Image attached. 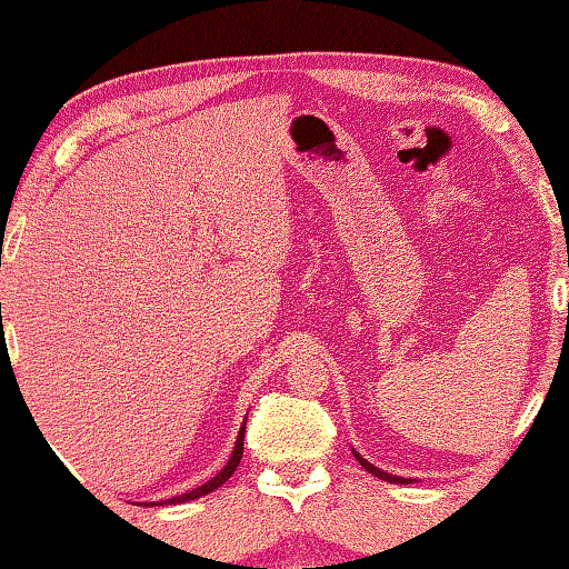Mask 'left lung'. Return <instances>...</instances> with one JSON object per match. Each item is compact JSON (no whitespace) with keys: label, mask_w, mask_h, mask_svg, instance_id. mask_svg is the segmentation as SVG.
I'll return each instance as SVG.
<instances>
[{"label":"left lung","mask_w":569,"mask_h":569,"mask_svg":"<svg viewBox=\"0 0 569 569\" xmlns=\"http://www.w3.org/2000/svg\"><path fill=\"white\" fill-rule=\"evenodd\" d=\"M353 456H356V460L363 465V468L370 472V475H376V478H380V480H386V482H396V485H408V482H412V480H408V478H400V475H390V472H386V470H380V468H376V465H370L363 456H360V452H356L353 450Z\"/></svg>","instance_id":"obj_1"}]
</instances>
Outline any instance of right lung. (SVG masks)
<instances>
[{
	"mask_svg": "<svg viewBox=\"0 0 569 569\" xmlns=\"http://www.w3.org/2000/svg\"><path fill=\"white\" fill-rule=\"evenodd\" d=\"M243 432H246V420H243V426L239 428V438H236V446H233V452H231V458H229V462L223 465V468L213 475L211 480H206L203 485H199V488H193V490H189V492H183V495H177V498H169V500H161V502H141L143 508H161V505H179V502H189V500H196V498H203V495H209V492H213L216 488H221V485L231 478V475L236 472V468H239V462H241V458H243Z\"/></svg>",
	"mask_w": 569,
	"mask_h": 569,
	"instance_id": "add662e5",
	"label": "right lung"
}]
</instances>
